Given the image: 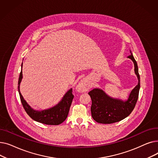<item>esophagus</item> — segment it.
I'll use <instances>...</instances> for the list:
<instances>
[{"instance_id":"1","label":"esophagus","mask_w":158,"mask_h":158,"mask_svg":"<svg viewBox=\"0 0 158 158\" xmlns=\"http://www.w3.org/2000/svg\"><path fill=\"white\" fill-rule=\"evenodd\" d=\"M90 87H91V85H90L89 82L87 79H83L81 80V81L79 82V84L76 86V89L79 92L82 93V92H85L88 91Z\"/></svg>"}]
</instances>
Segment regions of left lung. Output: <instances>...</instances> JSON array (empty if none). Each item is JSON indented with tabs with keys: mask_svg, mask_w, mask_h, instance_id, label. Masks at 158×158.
<instances>
[{
	"mask_svg": "<svg viewBox=\"0 0 158 158\" xmlns=\"http://www.w3.org/2000/svg\"><path fill=\"white\" fill-rule=\"evenodd\" d=\"M127 57L135 65V72L138 77V85L132 89L126 101L107 95L100 88H94L88 93L92 98L91 113L95 121L101 123H112L126 118L134 110L140 88V77L138 64L131 51Z\"/></svg>",
	"mask_w": 158,
	"mask_h": 158,
	"instance_id": "obj_1",
	"label": "left lung"
}]
</instances>
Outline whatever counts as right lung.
I'll list each match as a JSON object with an SVG mask.
<instances>
[{"mask_svg": "<svg viewBox=\"0 0 158 158\" xmlns=\"http://www.w3.org/2000/svg\"><path fill=\"white\" fill-rule=\"evenodd\" d=\"M22 79V70L20 73L19 79V93L20 95L21 102L25 111L27 114L32 119L36 122L42 123L47 125H59L63 123L69 114L70 107L73 98L72 94V88H70L66 92L60 102L56 106L44 110H35L27 104L24 100L20 91V84Z\"/></svg>", "mask_w": 158, "mask_h": 158, "instance_id": "obj_1", "label": "right lung"}]
</instances>
